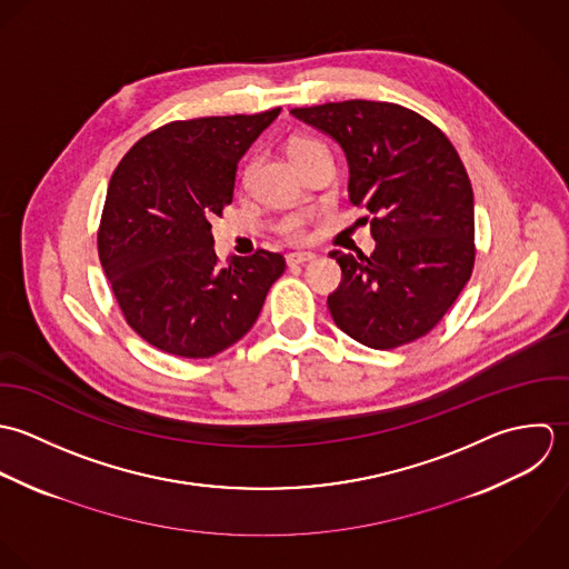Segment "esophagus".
I'll list each match as a JSON object with an SVG mask.
<instances>
[{
    "mask_svg": "<svg viewBox=\"0 0 569 569\" xmlns=\"http://www.w3.org/2000/svg\"><path fill=\"white\" fill-rule=\"evenodd\" d=\"M315 259V254L312 252H290L288 257H286V261H288V266L290 268H295V266H303V263H308V261H312Z\"/></svg>",
    "mask_w": 569,
    "mask_h": 569,
    "instance_id": "34e87169",
    "label": "esophagus"
}]
</instances>
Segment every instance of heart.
I'll return each instance as SVG.
<instances>
[{
    "label": "heart",
    "instance_id": "obj_1",
    "mask_svg": "<svg viewBox=\"0 0 569 569\" xmlns=\"http://www.w3.org/2000/svg\"><path fill=\"white\" fill-rule=\"evenodd\" d=\"M323 144L315 138H308V136H297L290 140L288 144V151L292 156V160L297 164H301L310 153H315L317 149H321ZM274 232L290 239V241H301L306 239V218L303 216H286L281 220L274 222Z\"/></svg>",
    "mask_w": 569,
    "mask_h": 569
}]
</instances>
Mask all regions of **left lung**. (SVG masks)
<instances>
[{
	"mask_svg": "<svg viewBox=\"0 0 569 569\" xmlns=\"http://www.w3.org/2000/svg\"><path fill=\"white\" fill-rule=\"evenodd\" d=\"M330 133L349 162V200L367 209L376 250L345 254L328 297L335 323L373 349L429 335L475 266L472 187L447 133L425 116L385 101L290 110Z\"/></svg>",
	"mask_w": 569,
	"mask_h": 569,
	"instance_id": "obj_1",
	"label": "left lung"
}]
</instances>
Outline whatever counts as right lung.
Returning <instances> with one entry per match:
<instances>
[{"label":"right lung","instance_id":"1","mask_svg":"<svg viewBox=\"0 0 569 569\" xmlns=\"http://www.w3.org/2000/svg\"><path fill=\"white\" fill-rule=\"evenodd\" d=\"M281 108L167 122L118 162L99 257L127 326L180 358H209L257 321L286 259L263 248L220 266L211 220L232 202L237 162Z\"/></svg>","mask_w":569,"mask_h":569}]
</instances>
